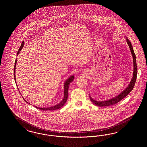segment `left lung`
I'll use <instances>...</instances> for the list:
<instances>
[{
    "mask_svg": "<svg viewBox=\"0 0 147 147\" xmlns=\"http://www.w3.org/2000/svg\"><path fill=\"white\" fill-rule=\"evenodd\" d=\"M126 40H127V42L129 46V49L131 51V55H132L133 58L134 71L133 78L131 79V81L130 82L128 87L123 92H122L118 95L116 96L115 97L111 98V99H109L108 100L102 101H96V100L93 99L89 95V97H90V99L91 101L94 104H95L96 106H98L99 107H107V106H110L111 105H115L116 103L119 102V101H120L121 100H122L123 98H124L125 96H127V95H128L129 93L133 89L134 87L135 84L136 78H137L138 67H137V64H136V55H135L133 47L131 44L129 39H126Z\"/></svg>",
    "mask_w": 147,
    "mask_h": 147,
    "instance_id": "8db88e82",
    "label": "left lung"
}]
</instances>
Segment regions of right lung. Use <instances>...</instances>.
<instances>
[{
	"label": "right lung",
	"instance_id": "obj_1",
	"mask_svg": "<svg viewBox=\"0 0 147 147\" xmlns=\"http://www.w3.org/2000/svg\"><path fill=\"white\" fill-rule=\"evenodd\" d=\"M24 41L22 42V44L20 47V49H19V51H18V52H17V55L20 52L21 50L22 49V47L24 46ZM17 61V59H16V60L15 61V65H14V80H15V82L16 83V85H17V82H16V67ZM74 76L73 75V76H71L69 78H68L67 80H66V81L65 82V83H64V97H63V98L62 101L59 103H58V104L56 105L53 106H51V107H42H42H38L37 106H34V105H33V106L36 107V108H38V109H39L40 110H42V111H53V110L58 109L60 108L61 107H62L63 106H64V105L65 104V103L66 102V101H67V98H68V90L69 86L70 83L74 80ZM25 101L27 103H28V102H27L25 100ZM29 104H30V103H29Z\"/></svg>",
	"mask_w": 147,
	"mask_h": 147
}]
</instances>
